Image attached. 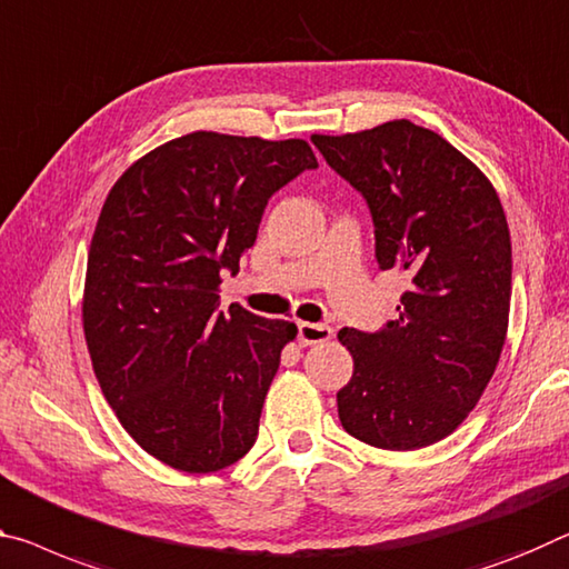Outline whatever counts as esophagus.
I'll return each mask as SVG.
<instances>
[{
    "label": "esophagus",
    "mask_w": 569,
    "mask_h": 569,
    "mask_svg": "<svg viewBox=\"0 0 569 569\" xmlns=\"http://www.w3.org/2000/svg\"><path fill=\"white\" fill-rule=\"evenodd\" d=\"M333 337L331 327H323V323H311V321H299V341L303 347L311 345H323Z\"/></svg>",
    "instance_id": "34e87169"
}]
</instances>
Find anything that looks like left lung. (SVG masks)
Listing matches in <instances>:
<instances>
[{"label":"left lung","mask_w":569,"mask_h":569,"mask_svg":"<svg viewBox=\"0 0 569 569\" xmlns=\"http://www.w3.org/2000/svg\"><path fill=\"white\" fill-rule=\"evenodd\" d=\"M311 141L367 200L377 263L410 278L382 331H339L355 359L337 392L341 426L385 450L438 443L481 400L507 341L511 238L499 194L471 159L408 119Z\"/></svg>","instance_id":"obj_1"}]
</instances>
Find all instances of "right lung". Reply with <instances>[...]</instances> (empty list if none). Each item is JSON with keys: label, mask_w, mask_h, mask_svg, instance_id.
<instances>
[{"label": "right lung", "mask_w": 569, "mask_h": 569, "mask_svg": "<svg viewBox=\"0 0 569 569\" xmlns=\"http://www.w3.org/2000/svg\"><path fill=\"white\" fill-rule=\"evenodd\" d=\"M303 139L194 131L161 143L108 192L88 250L83 331L123 430L177 471L232 466L258 438L268 387L296 323L232 303L270 194L317 169Z\"/></svg>", "instance_id": "right-lung-1"}]
</instances>
